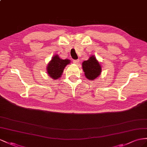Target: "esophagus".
<instances>
[{
  "label": "esophagus",
  "instance_id": "1",
  "mask_svg": "<svg viewBox=\"0 0 147 147\" xmlns=\"http://www.w3.org/2000/svg\"><path fill=\"white\" fill-rule=\"evenodd\" d=\"M79 62H80V60L79 59H74L73 60V63L75 64H78Z\"/></svg>",
  "mask_w": 147,
  "mask_h": 147
}]
</instances>
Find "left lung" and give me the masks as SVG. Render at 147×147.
<instances>
[{"label":"left lung","mask_w":147,"mask_h":147,"mask_svg":"<svg viewBox=\"0 0 147 147\" xmlns=\"http://www.w3.org/2000/svg\"><path fill=\"white\" fill-rule=\"evenodd\" d=\"M82 69L85 76L90 80H94L101 73V66L94 56H92L87 61L82 63Z\"/></svg>","instance_id":"1"}]
</instances>
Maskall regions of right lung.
Listing matches in <instances>:
<instances>
[{
  "label": "right lung",
  "instance_id": "1",
  "mask_svg": "<svg viewBox=\"0 0 147 147\" xmlns=\"http://www.w3.org/2000/svg\"><path fill=\"white\" fill-rule=\"evenodd\" d=\"M70 60L62 59L58 55H55L47 67V73L51 78L56 80L61 77L65 66L69 64Z\"/></svg>",
  "mask_w": 147,
  "mask_h": 147
}]
</instances>
